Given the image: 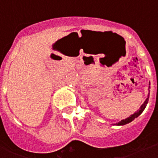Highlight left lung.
<instances>
[{
    "mask_svg": "<svg viewBox=\"0 0 158 158\" xmlns=\"http://www.w3.org/2000/svg\"><path fill=\"white\" fill-rule=\"evenodd\" d=\"M149 88H150V86H149ZM148 99H149V95H148L147 99H146L145 101H144V102L143 103L142 105H141V107H140V109H138V111H136V112H135L133 114H131V116H129V117L127 118L122 120V121H121V122H119L118 123H116L115 125H126V124L129 123V122H132V121H133L135 118H136L137 117H138V116H139L140 114H141V113L143 112V111H144V109H145L146 106H147V104H148Z\"/></svg>",
    "mask_w": 158,
    "mask_h": 158,
    "instance_id": "1",
    "label": "left lung"
}]
</instances>
